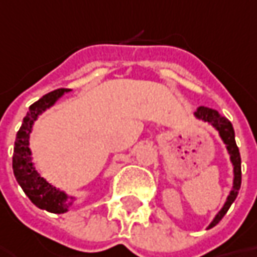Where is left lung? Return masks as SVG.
I'll use <instances>...</instances> for the list:
<instances>
[{"mask_svg":"<svg viewBox=\"0 0 257 257\" xmlns=\"http://www.w3.org/2000/svg\"><path fill=\"white\" fill-rule=\"evenodd\" d=\"M194 116L203 122L210 123L213 128L216 129L220 135L221 141L224 142L226 145V150L229 152L230 161L233 165V187L230 190V194L227 195V200L224 203V206L221 207V210L216 214V217L213 218V221L208 224L207 229H211L217 224L221 218L224 217V214L227 213V210L230 206L233 204V201L236 200V197L239 194L240 185H241V160H240V152L237 145H236V140H234V129L233 125L227 117L221 116L217 110L214 109H210V107L200 106L194 112Z\"/></svg>","mask_w":257,"mask_h":257,"instance_id":"obj_1","label":"left lung"}]
</instances>
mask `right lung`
I'll return each instance as SVG.
<instances>
[{
  "label": "right lung",
  "instance_id": "add662e5",
  "mask_svg": "<svg viewBox=\"0 0 257 257\" xmlns=\"http://www.w3.org/2000/svg\"><path fill=\"white\" fill-rule=\"evenodd\" d=\"M67 92L70 90L69 89L53 90L30 106L27 115L23 119V125L17 132L14 154H13V171L23 191L27 194L33 204L57 214L66 213L69 207L73 206V197H69L64 191L51 185L36 170L30 150V134L33 131L34 120H37V117L46 109L53 106L59 100V97H62Z\"/></svg>",
  "mask_w": 257,
  "mask_h": 257
}]
</instances>
